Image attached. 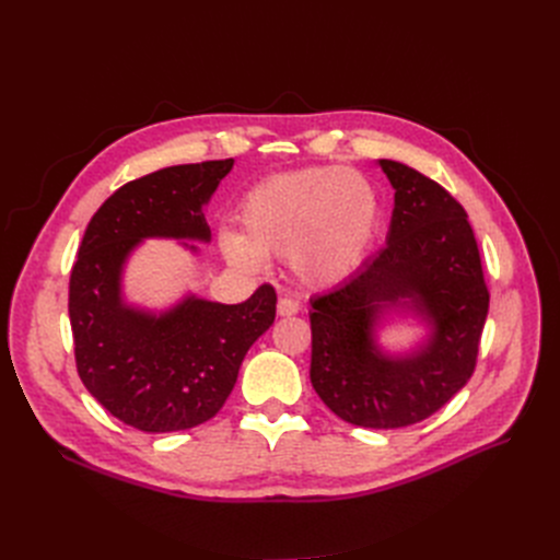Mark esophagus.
Listing matches in <instances>:
<instances>
[{
  "instance_id": "obj_1",
  "label": "esophagus",
  "mask_w": 560,
  "mask_h": 560,
  "mask_svg": "<svg viewBox=\"0 0 560 560\" xmlns=\"http://www.w3.org/2000/svg\"><path fill=\"white\" fill-rule=\"evenodd\" d=\"M301 312V303L296 299H280L278 301V314L280 316H291V314H299Z\"/></svg>"
}]
</instances>
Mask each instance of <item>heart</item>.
<instances>
[{
  "mask_svg": "<svg viewBox=\"0 0 560 560\" xmlns=\"http://www.w3.org/2000/svg\"><path fill=\"white\" fill-rule=\"evenodd\" d=\"M238 223L242 234H221V248L238 269H259L261 255H289L301 280L335 284L371 248L381 200L353 168L312 166L255 184L238 205Z\"/></svg>",
  "mask_w": 560,
  "mask_h": 560,
  "instance_id": "obj_1",
  "label": "heart"
}]
</instances>
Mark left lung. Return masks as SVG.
<instances>
[{"instance_id": "8db88e82", "label": "left lung", "mask_w": 560, "mask_h": 560, "mask_svg": "<svg viewBox=\"0 0 560 560\" xmlns=\"http://www.w3.org/2000/svg\"><path fill=\"white\" fill-rule=\"evenodd\" d=\"M394 186L387 246L362 269L310 299V378L322 401L362 429H401L438 412L476 369L490 291L467 211L419 171L381 159ZM410 298L434 326L410 359H387L373 343L385 306Z\"/></svg>"}]
</instances>
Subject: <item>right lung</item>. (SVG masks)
<instances>
[{"instance_id":"1","label":"right lung","mask_w":560,"mask_h":560,"mask_svg":"<svg viewBox=\"0 0 560 560\" xmlns=\"http://www.w3.org/2000/svg\"><path fill=\"white\" fill-rule=\"evenodd\" d=\"M234 159L182 164L131 179L95 211L70 273L77 374L102 408L143 433L194 429L214 417L255 339L273 326L276 289L238 305L186 299L152 316L120 301L122 264L141 238L209 242L202 205Z\"/></svg>"}]
</instances>
